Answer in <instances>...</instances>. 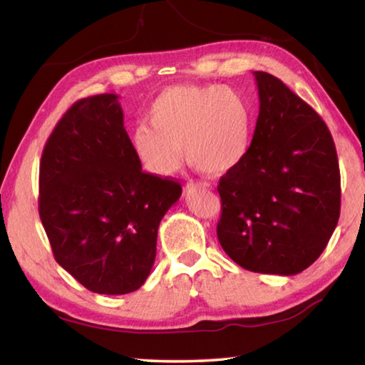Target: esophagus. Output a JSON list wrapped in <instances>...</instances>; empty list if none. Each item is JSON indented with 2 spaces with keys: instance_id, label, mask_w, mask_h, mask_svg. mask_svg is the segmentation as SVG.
Returning a JSON list of instances; mask_svg holds the SVG:
<instances>
[{
  "instance_id": "34e87169",
  "label": "esophagus",
  "mask_w": 365,
  "mask_h": 365,
  "mask_svg": "<svg viewBox=\"0 0 365 365\" xmlns=\"http://www.w3.org/2000/svg\"><path fill=\"white\" fill-rule=\"evenodd\" d=\"M196 185H200V187H204V188H210V183H207V182H200Z\"/></svg>"
}]
</instances>
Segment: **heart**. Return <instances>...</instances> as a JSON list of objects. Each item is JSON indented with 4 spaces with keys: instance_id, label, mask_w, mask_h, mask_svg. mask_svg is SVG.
<instances>
[{
    "instance_id": "heart-1",
    "label": "heart",
    "mask_w": 365,
    "mask_h": 365,
    "mask_svg": "<svg viewBox=\"0 0 365 365\" xmlns=\"http://www.w3.org/2000/svg\"><path fill=\"white\" fill-rule=\"evenodd\" d=\"M149 125H138L132 147L143 168L169 177L180 165L222 175L246 158L252 138V108L246 96L228 86H172L156 97Z\"/></svg>"
}]
</instances>
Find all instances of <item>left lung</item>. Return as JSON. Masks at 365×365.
<instances>
[{
	"mask_svg": "<svg viewBox=\"0 0 365 365\" xmlns=\"http://www.w3.org/2000/svg\"><path fill=\"white\" fill-rule=\"evenodd\" d=\"M254 76L260 111L246 158L217 187V236L240 267L292 276L319 258L339 223V160L307 102L269 73Z\"/></svg>",
	"mask_w": 365,
	"mask_h": 365,
	"instance_id": "left-lung-1",
	"label": "left lung"
}]
</instances>
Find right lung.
<instances>
[{
  "label": "right lung",
  "mask_w": 365,
  "mask_h": 365,
  "mask_svg": "<svg viewBox=\"0 0 365 365\" xmlns=\"http://www.w3.org/2000/svg\"><path fill=\"white\" fill-rule=\"evenodd\" d=\"M180 183L142 170L116 94L73 103L44 145L38 209L52 254L96 294L140 289Z\"/></svg>",
  "instance_id": "obj_1"
}]
</instances>
